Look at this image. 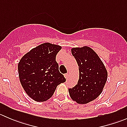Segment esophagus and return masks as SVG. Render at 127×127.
<instances>
[{
	"instance_id": "1",
	"label": "esophagus",
	"mask_w": 127,
	"mask_h": 127,
	"mask_svg": "<svg viewBox=\"0 0 127 127\" xmlns=\"http://www.w3.org/2000/svg\"><path fill=\"white\" fill-rule=\"evenodd\" d=\"M68 76H69L68 73H66V74H64V77L66 78V79H67V78H68Z\"/></svg>"
}]
</instances>
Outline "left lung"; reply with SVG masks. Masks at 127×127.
<instances>
[{"instance_id": "left-lung-1", "label": "left lung", "mask_w": 127, "mask_h": 127, "mask_svg": "<svg viewBox=\"0 0 127 127\" xmlns=\"http://www.w3.org/2000/svg\"><path fill=\"white\" fill-rule=\"evenodd\" d=\"M71 53L79 66V79L74 87L69 88L74 101L85 104L95 99L103 92L107 72L97 53L90 47L71 48Z\"/></svg>"}]
</instances>
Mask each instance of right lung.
<instances>
[{
	"label": "right lung",
	"mask_w": 127,
	"mask_h": 127,
	"mask_svg": "<svg viewBox=\"0 0 127 127\" xmlns=\"http://www.w3.org/2000/svg\"><path fill=\"white\" fill-rule=\"evenodd\" d=\"M61 49L58 45L42 43L26 53L18 63L21 85L27 95L35 101L48 100L58 85L66 81L56 61V55Z\"/></svg>",
	"instance_id": "right-lung-1"
}]
</instances>
